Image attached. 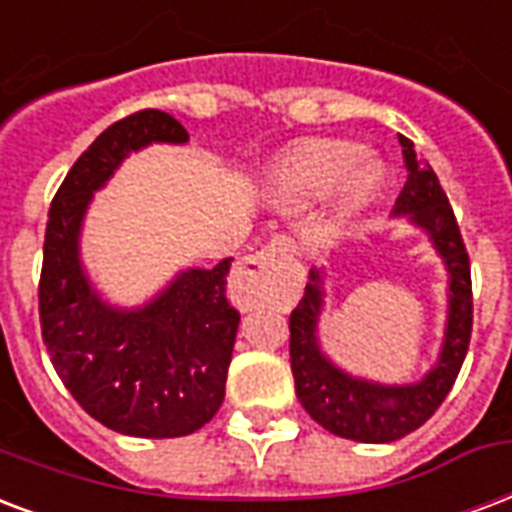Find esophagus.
<instances>
[{
  "label": "esophagus",
  "mask_w": 512,
  "mask_h": 512,
  "mask_svg": "<svg viewBox=\"0 0 512 512\" xmlns=\"http://www.w3.org/2000/svg\"><path fill=\"white\" fill-rule=\"evenodd\" d=\"M292 252H295V244L287 236H273L271 241H265L263 247L257 249L255 255L244 257V263L239 268V282L244 287H249L252 282H260L265 273H271L282 260L292 257Z\"/></svg>",
  "instance_id": "1"
}]
</instances>
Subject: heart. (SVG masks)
<instances>
[{
    "instance_id": "heart-1",
    "label": "heart",
    "mask_w": 512,
    "mask_h": 512,
    "mask_svg": "<svg viewBox=\"0 0 512 512\" xmlns=\"http://www.w3.org/2000/svg\"><path fill=\"white\" fill-rule=\"evenodd\" d=\"M386 166L376 155H362L354 142H308L276 163L268 177L273 195L287 201H322L335 193L346 214L360 212L384 187Z\"/></svg>"
}]
</instances>
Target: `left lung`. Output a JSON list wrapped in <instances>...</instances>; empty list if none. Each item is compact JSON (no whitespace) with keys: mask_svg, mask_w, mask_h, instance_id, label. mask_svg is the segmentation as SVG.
<instances>
[{"mask_svg":"<svg viewBox=\"0 0 512 512\" xmlns=\"http://www.w3.org/2000/svg\"><path fill=\"white\" fill-rule=\"evenodd\" d=\"M408 179L392 217H405L429 239L446 268V330L435 365L408 384H384L338 368L319 343L325 311V271H308L306 295L290 314V360L295 395L311 419L338 438L357 443H392L419 429L451 392L473 333V284L462 233L440 187L438 174L400 136Z\"/></svg>","mask_w":512,"mask_h":512,"instance_id":"obj_1","label":"left lung"}]
</instances>
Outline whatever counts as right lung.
I'll list each match as a JSON object with an SVG mask.
<instances>
[{"instance_id":"1","label":"right lung","mask_w":512,"mask_h":512,"mask_svg":"<svg viewBox=\"0 0 512 512\" xmlns=\"http://www.w3.org/2000/svg\"><path fill=\"white\" fill-rule=\"evenodd\" d=\"M187 139L161 109L112 123L69 169L45 230L39 322L53 368L85 413L131 438H182L214 419L241 322L225 298L233 257L182 268L142 306L109 303L83 265L93 193L131 152Z\"/></svg>"}]
</instances>
